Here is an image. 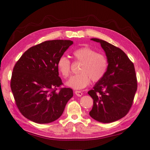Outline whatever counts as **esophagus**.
<instances>
[{"instance_id": "34e87169", "label": "esophagus", "mask_w": 150, "mask_h": 150, "mask_svg": "<svg viewBox=\"0 0 150 150\" xmlns=\"http://www.w3.org/2000/svg\"><path fill=\"white\" fill-rule=\"evenodd\" d=\"M75 93L76 94V95H77L78 97H81L82 95V93L81 91H75Z\"/></svg>"}]
</instances>
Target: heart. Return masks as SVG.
I'll use <instances>...</instances> for the list:
<instances>
[{
	"instance_id": "obj_1",
	"label": "heart",
	"mask_w": 150,
	"mask_h": 150,
	"mask_svg": "<svg viewBox=\"0 0 150 150\" xmlns=\"http://www.w3.org/2000/svg\"><path fill=\"white\" fill-rule=\"evenodd\" d=\"M75 60L81 62L79 73L72 75L67 81L68 86L81 90L90 84V80L97 82L104 78L108 68V60L104 54L97 53L89 47H82L73 52ZM71 62L67 57L62 56L57 61V68L64 78L69 77Z\"/></svg>"
}]
</instances>
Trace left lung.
<instances>
[{"label": "left lung", "mask_w": 150, "mask_h": 150, "mask_svg": "<svg viewBox=\"0 0 150 150\" xmlns=\"http://www.w3.org/2000/svg\"><path fill=\"white\" fill-rule=\"evenodd\" d=\"M108 60V68L104 78L88 93L93 100L90 115L103 123H110L126 116L131 108L137 90L133 63L123 51L98 39Z\"/></svg>", "instance_id": "1"}]
</instances>
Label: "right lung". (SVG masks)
<instances>
[{"label": "right lung", "mask_w": 150, "mask_h": 150, "mask_svg": "<svg viewBox=\"0 0 150 150\" xmlns=\"http://www.w3.org/2000/svg\"><path fill=\"white\" fill-rule=\"evenodd\" d=\"M73 44L69 40H47L31 47L16 62L11 79L15 104L22 115L34 122L47 124L62 115L73 95L62 85L57 61Z\"/></svg>", "instance_id": "add662e5"}]
</instances>
